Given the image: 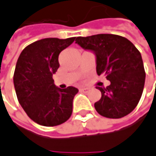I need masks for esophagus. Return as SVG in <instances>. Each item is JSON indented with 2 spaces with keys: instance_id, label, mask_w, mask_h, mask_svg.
Instances as JSON below:
<instances>
[{
  "instance_id": "1",
  "label": "esophagus",
  "mask_w": 156,
  "mask_h": 156,
  "mask_svg": "<svg viewBox=\"0 0 156 156\" xmlns=\"http://www.w3.org/2000/svg\"><path fill=\"white\" fill-rule=\"evenodd\" d=\"M80 91H81V92L86 93V94H87V93L89 92V89H88V88H82V89H80Z\"/></svg>"
}]
</instances>
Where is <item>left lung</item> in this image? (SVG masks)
Returning a JSON list of instances; mask_svg holds the SVG:
<instances>
[{
    "mask_svg": "<svg viewBox=\"0 0 156 156\" xmlns=\"http://www.w3.org/2000/svg\"><path fill=\"white\" fill-rule=\"evenodd\" d=\"M76 44L96 55V72L105 74L111 85L99 87L96 112L106 118L120 119L137 105L145 86L146 72L139 51L123 36L112 34L78 36Z\"/></svg>",
    "mask_w": 156,
    "mask_h": 156,
    "instance_id": "8db88e82",
    "label": "left lung"
}]
</instances>
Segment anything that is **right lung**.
I'll list each match as a JSON object with an SVG mask.
<instances>
[{
  "instance_id": "add662e5",
  "label": "right lung",
  "mask_w": 156,
  "mask_h": 156,
  "mask_svg": "<svg viewBox=\"0 0 156 156\" xmlns=\"http://www.w3.org/2000/svg\"><path fill=\"white\" fill-rule=\"evenodd\" d=\"M74 41L75 37L41 39L27 45L18 59L13 75L17 97L27 116L39 125L57 126L71 116L78 88L55 87L52 75L60 67L59 54Z\"/></svg>"
}]
</instances>
